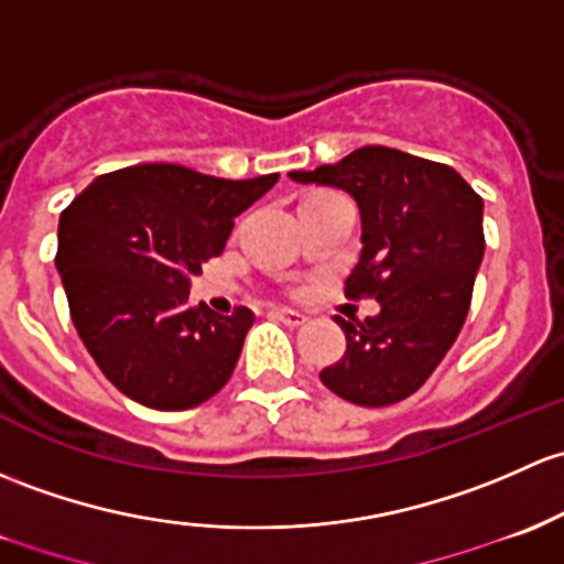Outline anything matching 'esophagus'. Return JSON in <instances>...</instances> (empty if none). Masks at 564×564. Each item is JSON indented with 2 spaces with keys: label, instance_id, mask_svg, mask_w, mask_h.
<instances>
[{
  "label": "esophagus",
  "instance_id": "obj_1",
  "mask_svg": "<svg viewBox=\"0 0 564 564\" xmlns=\"http://www.w3.org/2000/svg\"><path fill=\"white\" fill-rule=\"evenodd\" d=\"M272 318H278V322H283L286 327H302V324L307 322L305 316L297 311H272Z\"/></svg>",
  "mask_w": 564,
  "mask_h": 564
}]
</instances>
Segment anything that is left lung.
<instances>
[{"instance_id": "left-lung-1", "label": "left lung", "mask_w": 564, "mask_h": 564, "mask_svg": "<svg viewBox=\"0 0 564 564\" xmlns=\"http://www.w3.org/2000/svg\"><path fill=\"white\" fill-rule=\"evenodd\" d=\"M289 175L357 199L361 257L346 297L381 302L365 322L335 316L348 346L322 383L354 405H394L424 387L465 324L486 248L484 199L448 164L387 145Z\"/></svg>"}]
</instances>
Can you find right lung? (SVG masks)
<instances>
[{
  "instance_id": "add662e5",
  "label": "right lung",
  "mask_w": 564,
  "mask_h": 564,
  "mask_svg": "<svg viewBox=\"0 0 564 564\" xmlns=\"http://www.w3.org/2000/svg\"><path fill=\"white\" fill-rule=\"evenodd\" d=\"M275 183L278 173L227 181L181 164H134L99 175L64 207L56 270L69 316L118 391L156 411H186L224 389L253 313L192 305L188 278Z\"/></svg>"
}]
</instances>
